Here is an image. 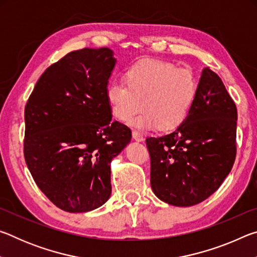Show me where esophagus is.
Returning <instances> with one entry per match:
<instances>
[{
    "label": "esophagus",
    "mask_w": 257,
    "mask_h": 257,
    "mask_svg": "<svg viewBox=\"0 0 257 257\" xmlns=\"http://www.w3.org/2000/svg\"><path fill=\"white\" fill-rule=\"evenodd\" d=\"M133 138L136 142H143V141H144V137H143L142 135L139 134L138 132H133Z\"/></svg>",
    "instance_id": "obj_1"
}]
</instances>
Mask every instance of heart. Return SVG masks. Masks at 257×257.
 <instances>
[{
    "instance_id": "b5f03b06",
    "label": "heart",
    "mask_w": 257,
    "mask_h": 257,
    "mask_svg": "<svg viewBox=\"0 0 257 257\" xmlns=\"http://www.w3.org/2000/svg\"><path fill=\"white\" fill-rule=\"evenodd\" d=\"M123 82L113 81L106 88V102L113 118L136 129L165 132L187 119L198 90V80L190 69L158 60L141 61L124 71Z\"/></svg>"
}]
</instances>
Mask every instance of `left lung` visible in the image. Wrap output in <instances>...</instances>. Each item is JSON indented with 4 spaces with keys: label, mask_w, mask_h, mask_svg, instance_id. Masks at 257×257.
<instances>
[{
    "label": "left lung",
    "mask_w": 257,
    "mask_h": 257,
    "mask_svg": "<svg viewBox=\"0 0 257 257\" xmlns=\"http://www.w3.org/2000/svg\"><path fill=\"white\" fill-rule=\"evenodd\" d=\"M236 129V104L221 78L205 68L187 119L171 134L146 138L156 197L181 207L210 197L232 169Z\"/></svg>",
    "instance_id": "obj_1"
}]
</instances>
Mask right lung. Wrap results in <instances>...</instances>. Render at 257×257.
I'll return each mask as SVG.
<instances>
[{"instance_id":"right-lung-1","label":"right lung","mask_w":257,"mask_h":257,"mask_svg":"<svg viewBox=\"0 0 257 257\" xmlns=\"http://www.w3.org/2000/svg\"><path fill=\"white\" fill-rule=\"evenodd\" d=\"M113 51L82 49L52 64L25 107L24 154L35 182L61 210L93 211L111 196V162L132 130L114 121L106 88Z\"/></svg>"}]
</instances>
